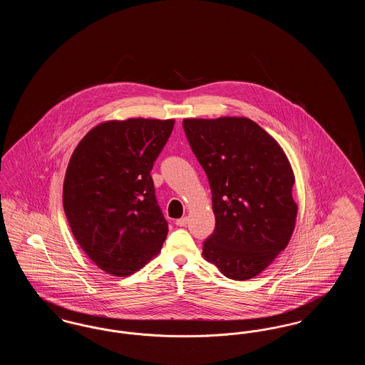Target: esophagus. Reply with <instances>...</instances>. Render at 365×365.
Instances as JSON below:
<instances>
[{
    "instance_id": "34e87169",
    "label": "esophagus",
    "mask_w": 365,
    "mask_h": 365,
    "mask_svg": "<svg viewBox=\"0 0 365 365\" xmlns=\"http://www.w3.org/2000/svg\"><path fill=\"white\" fill-rule=\"evenodd\" d=\"M187 223H189V219H187V217H180V219L176 220V226L178 227H185Z\"/></svg>"
}]
</instances>
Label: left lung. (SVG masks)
Returning <instances> with one entry per match:
<instances>
[{"label": "left lung", "mask_w": 365, "mask_h": 365, "mask_svg": "<svg viewBox=\"0 0 365 365\" xmlns=\"http://www.w3.org/2000/svg\"><path fill=\"white\" fill-rule=\"evenodd\" d=\"M183 128L208 176L216 217L202 255L227 278L252 279L287 246L294 230L289 160L246 118L185 119Z\"/></svg>", "instance_id": "obj_1"}]
</instances>
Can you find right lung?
I'll return each mask as SVG.
<instances>
[{"label": "right lung", "mask_w": 365, "mask_h": 365, "mask_svg": "<svg viewBox=\"0 0 365 365\" xmlns=\"http://www.w3.org/2000/svg\"><path fill=\"white\" fill-rule=\"evenodd\" d=\"M174 120L128 119L88 131L71 157L63 205L87 256L110 275L127 277L161 250L168 223L150 171Z\"/></svg>", "instance_id": "1"}]
</instances>
